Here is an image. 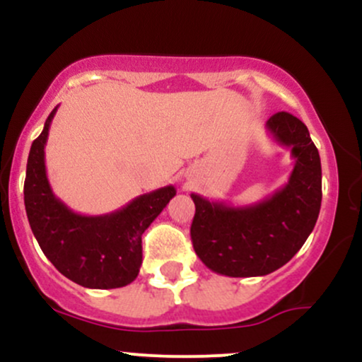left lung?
<instances>
[{
    "label": "left lung",
    "instance_id": "obj_1",
    "mask_svg": "<svg viewBox=\"0 0 362 362\" xmlns=\"http://www.w3.org/2000/svg\"><path fill=\"white\" fill-rule=\"evenodd\" d=\"M281 146L291 148L294 168L288 184L250 206L211 202L190 194L195 216L190 236L206 267L221 276H267L296 255L322 206V163L308 127L288 112L265 124Z\"/></svg>",
    "mask_w": 362,
    "mask_h": 362
}]
</instances>
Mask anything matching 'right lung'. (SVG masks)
I'll return each instance as SVG.
<instances>
[{
	"instance_id": "right-lung-1",
	"label": "right lung",
	"mask_w": 362,
	"mask_h": 362,
	"mask_svg": "<svg viewBox=\"0 0 362 362\" xmlns=\"http://www.w3.org/2000/svg\"><path fill=\"white\" fill-rule=\"evenodd\" d=\"M57 107L32 143L23 197L32 233L62 276L83 288L114 289L131 284L143 264V236L177 194L167 185L132 199L110 214L85 216L54 195L45 172V143Z\"/></svg>"
}]
</instances>
